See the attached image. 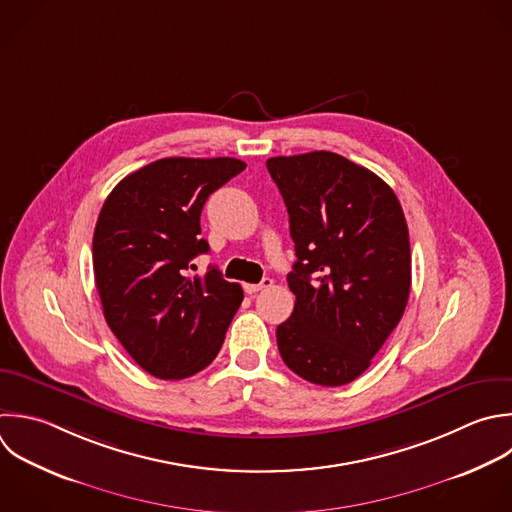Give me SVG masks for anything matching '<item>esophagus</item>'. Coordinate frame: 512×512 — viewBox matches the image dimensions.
Instances as JSON below:
<instances>
[{
  "label": "esophagus",
  "instance_id": "obj_1",
  "mask_svg": "<svg viewBox=\"0 0 512 512\" xmlns=\"http://www.w3.org/2000/svg\"><path fill=\"white\" fill-rule=\"evenodd\" d=\"M272 286V278H264L262 282H258V284H244V292L246 294H256V292H260V290H264V288H270Z\"/></svg>",
  "mask_w": 512,
  "mask_h": 512
}]
</instances>
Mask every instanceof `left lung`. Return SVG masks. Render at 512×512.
<instances>
[{
  "instance_id": "8db88e82",
  "label": "left lung",
  "mask_w": 512,
  "mask_h": 512,
  "mask_svg": "<svg viewBox=\"0 0 512 512\" xmlns=\"http://www.w3.org/2000/svg\"><path fill=\"white\" fill-rule=\"evenodd\" d=\"M290 218L292 316L276 328L286 366L320 386L358 378L400 322L410 242L392 188L334 152L266 162Z\"/></svg>"
}]
</instances>
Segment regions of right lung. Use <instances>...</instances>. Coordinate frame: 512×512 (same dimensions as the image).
<instances>
[{
	"mask_svg": "<svg viewBox=\"0 0 512 512\" xmlns=\"http://www.w3.org/2000/svg\"><path fill=\"white\" fill-rule=\"evenodd\" d=\"M236 158H162L126 176L94 232V274L110 330L152 376L180 380L220 352L244 292L216 266L192 274L210 250L200 214L238 176Z\"/></svg>",
	"mask_w": 512,
	"mask_h": 512,
	"instance_id": "right-lung-1",
	"label": "right lung"
}]
</instances>
